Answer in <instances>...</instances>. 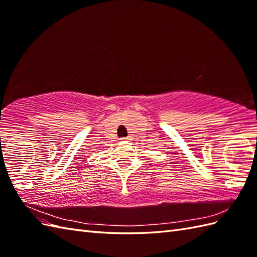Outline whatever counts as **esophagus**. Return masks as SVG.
<instances>
[{
  "instance_id": "1",
  "label": "esophagus",
  "mask_w": 257,
  "mask_h": 257,
  "mask_svg": "<svg viewBox=\"0 0 257 257\" xmlns=\"http://www.w3.org/2000/svg\"><path fill=\"white\" fill-rule=\"evenodd\" d=\"M121 140H123V141H127V140H130V138H129V137H126V138H122Z\"/></svg>"
}]
</instances>
